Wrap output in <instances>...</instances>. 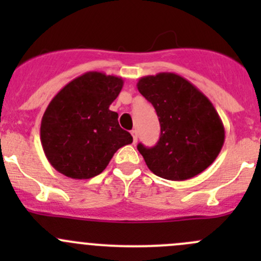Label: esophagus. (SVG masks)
Segmentation results:
<instances>
[{"label": "esophagus", "instance_id": "1", "mask_svg": "<svg viewBox=\"0 0 261 261\" xmlns=\"http://www.w3.org/2000/svg\"><path fill=\"white\" fill-rule=\"evenodd\" d=\"M131 135H133L134 144H136V141H138V133H136V130H133V131H131Z\"/></svg>", "mask_w": 261, "mask_h": 261}]
</instances>
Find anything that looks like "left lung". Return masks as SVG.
Segmentation results:
<instances>
[{"label":"left lung","instance_id":"left-lung-1","mask_svg":"<svg viewBox=\"0 0 261 261\" xmlns=\"http://www.w3.org/2000/svg\"><path fill=\"white\" fill-rule=\"evenodd\" d=\"M138 89L160 122L156 145H138L147 168L169 180H187L207 169L225 143V127L211 101L175 73L140 78Z\"/></svg>","mask_w":261,"mask_h":261}]
</instances>
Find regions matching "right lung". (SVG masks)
I'll return each instance as SVG.
<instances>
[{
  "instance_id": "right-lung-1",
  "label": "right lung",
  "mask_w": 261,
  "mask_h": 261,
  "mask_svg": "<svg viewBox=\"0 0 261 261\" xmlns=\"http://www.w3.org/2000/svg\"><path fill=\"white\" fill-rule=\"evenodd\" d=\"M122 78L87 72L63 87L41 118L40 140L51 167L65 177L89 179L101 174L120 147L133 143L110 110Z\"/></svg>"
}]
</instances>
